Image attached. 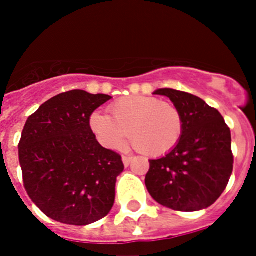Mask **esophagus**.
<instances>
[{"label":"esophagus","instance_id":"34e87169","mask_svg":"<svg viewBox=\"0 0 256 256\" xmlns=\"http://www.w3.org/2000/svg\"><path fill=\"white\" fill-rule=\"evenodd\" d=\"M131 160H132V157H128V156H122V162H124V166H125V167H128V164H130Z\"/></svg>","mask_w":256,"mask_h":256}]
</instances>
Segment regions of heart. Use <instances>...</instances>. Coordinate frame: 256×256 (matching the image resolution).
<instances>
[{"mask_svg":"<svg viewBox=\"0 0 256 256\" xmlns=\"http://www.w3.org/2000/svg\"><path fill=\"white\" fill-rule=\"evenodd\" d=\"M102 112L90 116V128L106 148L118 150L130 134L132 146L147 156H164L180 142L183 118L174 104L151 96H128Z\"/></svg>","mask_w":256,"mask_h":256,"instance_id":"obj_1","label":"heart"}]
</instances>
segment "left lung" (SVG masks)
<instances>
[{"instance_id":"8db88e82","label":"left lung","mask_w":256,"mask_h":256,"mask_svg":"<svg viewBox=\"0 0 256 256\" xmlns=\"http://www.w3.org/2000/svg\"><path fill=\"white\" fill-rule=\"evenodd\" d=\"M170 98L183 118L180 142L166 156L150 160L144 184L164 207L197 212L213 204L233 172L230 128L204 100L174 89L154 92Z\"/></svg>"}]
</instances>
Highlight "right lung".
I'll list each match as a JSON object with an SVG mask.
<instances>
[{
	"label": "right lung",
	"instance_id": "right-lung-1",
	"mask_svg": "<svg viewBox=\"0 0 256 256\" xmlns=\"http://www.w3.org/2000/svg\"><path fill=\"white\" fill-rule=\"evenodd\" d=\"M110 99L70 90L49 99L26 121L18 144L23 184L53 220L88 226L112 210L124 164L90 128L92 114Z\"/></svg>",
	"mask_w": 256,
	"mask_h": 256
}]
</instances>
